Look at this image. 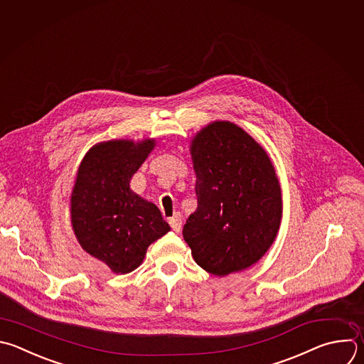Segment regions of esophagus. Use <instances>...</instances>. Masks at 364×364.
I'll use <instances>...</instances> for the list:
<instances>
[{"mask_svg":"<svg viewBox=\"0 0 364 364\" xmlns=\"http://www.w3.org/2000/svg\"><path fill=\"white\" fill-rule=\"evenodd\" d=\"M171 228L176 231V232H180L181 230V214L180 213H176L170 220H168Z\"/></svg>","mask_w":364,"mask_h":364,"instance_id":"1","label":"esophagus"}]
</instances>
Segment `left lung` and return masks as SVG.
Segmentation results:
<instances>
[{"label": "left lung", "instance_id": "left-lung-1", "mask_svg": "<svg viewBox=\"0 0 364 364\" xmlns=\"http://www.w3.org/2000/svg\"><path fill=\"white\" fill-rule=\"evenodd\" d=\"M197 210L183 237L194 262L224 277L255 266L277 237L283 200L267 151L240 126L217 119L190 143Z\"/></svg>", "mask_w": 364, "mask_h": 364}]
</instances>
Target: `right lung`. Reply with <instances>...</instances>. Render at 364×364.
Returning <instances> with one entry per match:
<instances>
[{
  "label": "right lung",
  "instance_id": "right-lung-1",
  "mask_svg": "<svg viewBox=\"0 0 364 364\" xmlns=\"http://www.w3.org/2000/svg\"><path fill=\"white\" fill-rule=\"evenodd\" d=\"M156 147V139L108 140L92 146L80 163L70 215L75 238L112 273L127 274L147 249L170 231L159 207L130 188Z\"/></svg>",
  "mask_w": 364,
  "mask_h": 364
}]
</instances>
